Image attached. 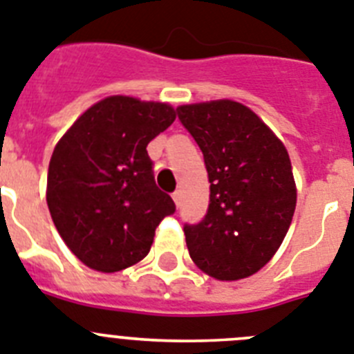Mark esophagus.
<instances>
[{
  "label": "esophagus",
  "instance_id": "esophagus-1",
  "mask_svg": "<svg viewBox=\"0 0 354 354\" xmlns=\"http://www.w3.org/2000/svg\"><path fill=\"white\" fill-rule=\"evenodd\" d=\"M180 198H181L180 190H174V192H173V199H174V203H176V205H180Z\"/></svg>",
  "mask_w": 354,
  "mask_h": 354
}]
</instances>
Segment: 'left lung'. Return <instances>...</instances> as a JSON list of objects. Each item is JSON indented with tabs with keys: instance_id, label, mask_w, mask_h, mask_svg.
I'll use <instances>...</instances> for the list:
<instances>
[{
	"instance_id": "obj_1",
	"label": "left lung",
	"mask_w": 354,
	"mask_h": 354,
	"mask_svg": "<svg viewBox=\"0 0 354 354\" xmlns=\"http://www.w3.org/2000/svg\"><path fill=\"white\" fill-rule=\"evenodd\" d=\"M176 113L201 149L210 181L207 215L183 224L190 258L212 278H248L278 251L296 210L287 149L236 101L183 104Z\"/></svg>"
}]
</instances>
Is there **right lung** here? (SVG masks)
<instances>
[{
    "mask_svg": "<svg viewBox=\"0 0 354 354\" xmlns=\"http://www.w3.org/2000/svg\"><path fill=\"white\" fill-rule=\"evenodd\" d=\"M174 119L165 103L112 96L80 115L55 147L49 214L67 248L91 269L115 272L140 262L160 221L176 212L156 187L146 149Z\"/></svg>",
    "mask_w": 354,
    "mask_h": 354,
    "instance_id": "obj_1",
    "label": "right lung"
}]
</instances>
